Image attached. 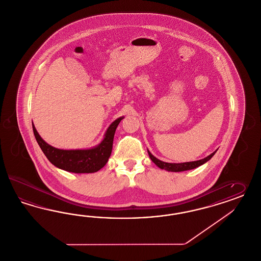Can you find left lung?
<instances>
[{
  "label": "left lung",
  "instance_id": "obj_1",
  "mask_svg": "<svg viewBox=\"0 0 261 261\" xmlns=\"http://www.w3.org/2000/svg\"><path fill=\"white\" fill-rule=\"evenodd\" d=\"M217 152V150L215 152H213L212 154H209L208 156L204 158L202 160L199 161H195V162H187V163H181V164H170V163H165L159 159H156L154 155L151 154V152L148 150V154L150 155V159L152 160V162L154 163L158 167L164 169L166 171H171V172H181V171H186V170H191L194 169L200 165L207 163L209 160H211L213 155Z\"/></svg>",
  "mask_w": 261,
  "mask_h": 261
}]
</instances>
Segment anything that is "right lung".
Returning <instances> with one entry per match:
<instances>
[{"mask_svg":"<svg viewBox=\"0 0 261 261\" xmlns=\"http://www.w3.org/2000/svg\"><path fill=\"white\" fill-rule=\"evenodd\" d=\"M124 117L116 119L105 134L99 144L89 149L64 150L55 148L46 143L39 135L33 124L34 135L43 154L49 162L60 169L72 173H94L102 168L112 152V145L117 126Z\"/></svg>","mask_w":261,"mask_h":261,"instance_id":"right-lung-1","label":"right lung"}]
</instances>
